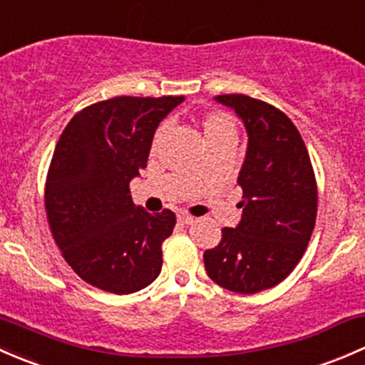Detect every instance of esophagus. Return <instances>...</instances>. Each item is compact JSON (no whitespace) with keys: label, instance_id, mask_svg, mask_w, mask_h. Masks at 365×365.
I'll use <instances>...</instances> for the list:
<instances>
[{"label":"esophagus","instance_id":"esophagus-1","mask_svg":"<svg viewBox=\"0 0 365 365\" xmlns=\"http://www.w3.org/2000/svg\"><path fill=\"white\" fill-rule=\"evenodd\" d=\"M178 221L181 225H191L195 221V217L190 216V214H187V212H179L178 214Z\"/></svg>","mask_w":365,"mask_h":365}]
</instances>
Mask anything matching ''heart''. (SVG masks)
<instances>
[{"instance_id": "b5f03b06", "label": "heart", "mask_w": 365, "mask_h": 365, "mask_svg": "<svg viewBox=\"0 0 365 365\" xmlns=\"http://www.w3.org/2000/svg\"><path fill=\"white\" fill-rule=\"evenodd\" d=\"M202 130H204L205 142H216V140H225V138H235L237 135V126H235L234 118L227 112H209L202 119ZM165 126H161L155 135V145L161 140V135H163Z\"/></svg>"}]
</instances>
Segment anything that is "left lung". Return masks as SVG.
<instances>
[{"label": "left lung", "mask_w": 365, "mask_h": 365, "mask_svg": "<svg viewBox=\"0 0 365 365\" xmlns=\"http://www.w3.org/2000/svg\"><path fill=\"white\" fill-rule=\"evenodd\" d=\"M214 100L242 119L247 151L237 178L242 217L205 251V270L227 290L258 294L279 284L302 258L317 221V179L306 144L284 112L246 95Z\"/></svg>", "instance_id": "obj_1"}]
</instances>
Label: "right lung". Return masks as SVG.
I'll use <instances>...</instances> for the list:
<instances>
[{
    "label": "right lung",
    "instance_id": "right-lung-1",
    "mask_svg": "<svg viewBox=\"0 0 365 365\" xmlns=\"http://www.w3.org/2000/svg\"><path fill=\"white\" fill-rule=\"evenodd\" d=\"M182 100L98 101L77 112L56 144L45 182L48 227L66 264L100 290L133 294L160 276L175 214L135 205L130 181L148 167L161 119Z\"/></svg>",
    "mask_w": 365,
    "mask_h": 365
}]
</instances>
